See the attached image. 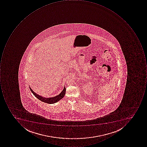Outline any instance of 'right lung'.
Masks as SVG:
<instances>
[{
  "label": "right lung",
  "mask_w": 147,
  "mask_h": 147,
  "mask_svg": "<svg viewBox=\"0 0 147 147\" xmlns=\"http://www.w3.org/2000/svg\"><path fill=\"white\" fill-rule=\"evenodd\" d=\"M30 90L33 93V94L36 98H38V99L41 101V102L47 103L48 104H53L59 101H60L61 99H62V98H63V97H64V95L65 94L66 88L65 87H64L63 90L62 91V92L60 93V94H58L57 96H55V97L49 98H45V97H43L42 96H40V95H38V94H37L36 93H35L30 87Z\"/></svg>",
  "instance_id": "right-lung-1"
}]
</instances>
